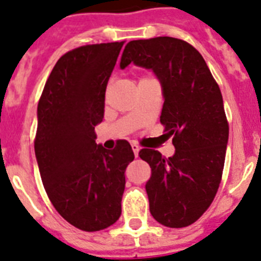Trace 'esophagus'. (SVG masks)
<instances>
[{
	"mask_svg": "<svg viewBox=\"0 0 261 261\" xmlns=\"http://www.w3.org/2000/svg\"><path fill=\"white\" fill-rule=\"evenodd\" d=\"M131 148H133V151H134L135 156H138V155H139V150H141V147H139L137 143H131Z\"/></svg>",
	"mask_w": 261,
	"mask_h": 261,
	"instance_id": "esophagus-1",
	"label": "esophagus"
}]
</instances>
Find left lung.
Instances as JSON below:
<instances>
[{"instance_id":"1","label":"left lung","mask_w":261,"mask_h":261,"mask_svg":"<svg viewBox=\"0 0 261 261\" xmlns=\"http://www.w3.org/2000/svg\"><path fill=\"white\" fill-rule=\"evenodd\" d=\"M130 63L151 70L161 82V123L175 147L168 159L152 148L139 152L151 167V215L170 228L187 227L208 208L222 179L228 143L222 93L200 53L181 39L130 41L120 69Z\"/></svg>"}]
</instances>
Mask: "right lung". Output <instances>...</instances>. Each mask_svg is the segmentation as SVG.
<instances>
[{"mask_svg": "<svg viewBox=\"0 0 261 261\" xmlns=\"http://www.w3.org/2000/svg\"><path fill=\"white\" fill-rule=\"evenodd\" d=\"M123 42L81 46L56 63L37 109V163L54 208L82 231H100L122 214L124 171L134 152L97 144L105 93Z\"/></svg>", "mask_w": 261, "mask_h": 261, "instance_id": "add662e5", "label": "right lung"}]
</instances>
